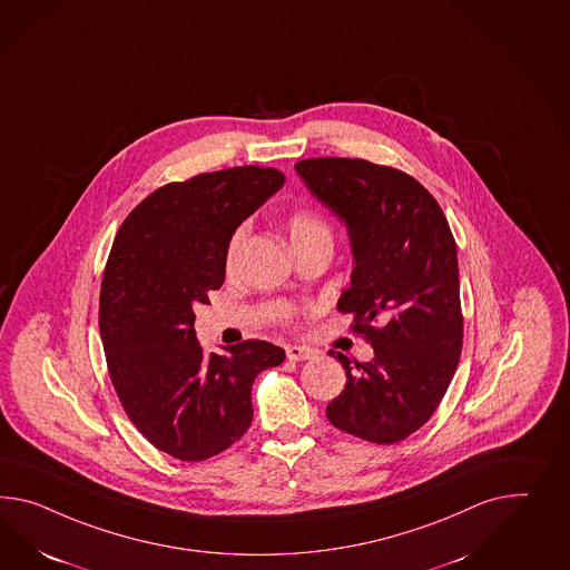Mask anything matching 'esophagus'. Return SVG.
<instances>
[{
  "instance_id": "1",
  "label": "esophagus",
  "mask_w": 570,
  "mask_h": 570,
  "mask_svg": "<svg viewBox=\"0 0 570 570\" xmlns=\"http://www.w3.org/2000/svg\"><path fill=\"white\" fill-rule=\"evenodd\" d=\"M285 351H287V357L292 362H306V360L314 357V351L309 350V347H304V345H289Z\"/></svg>"
}]
</instances>
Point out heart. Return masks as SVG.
<instances>
[{
    "mask_svg": "<svg viewBox=\"0 0 570 570\" xmlns=\"http://www.w3.org/2000/svg\"><path fill=\"white\" fill-rule=\"evenodd\" d=\"M287 229H289V239H292V246H299V244H306L312 239H331V229L324 220L316 215V213H309V210H295L289 220H287ZM244 229H237L232 242H229V249H227V261L234 263L235 254L244 242Z\"/></svg>",
    "mask_w": 570,
    "mask_h": 570,
    "instance_id": "b5f03b06",
    "label": "heart"
}]
</instances>
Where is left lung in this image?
Instances as JSON below:
<instances>
[{
    "mask_svg": "<svg viewBox=\"0 0 570 570\" xmlns=\"http://www.w3.org/2000/svg\"><path fill=\"white\" fill-rule=\"evenodd\" d=\"M295 171L347 229L353 271L336 309L355 312L374 350L355 365L336 353L347 382L326 417L367 442L407 439L439 407L463 345L451 227L432 194L391 167L328 157Z\"/></svg>",
    "mask_w": 570,
    "mask_h": 570,
    "instance_id": "left-lung-1",
    "label": "left lung"
}]
</instances>
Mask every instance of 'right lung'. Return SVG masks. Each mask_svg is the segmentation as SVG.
Wrapping results in <instances>:
<instances>
[{"label": "right lung", "mask_w": 570, "mask_h": 570, "mask_svg": "<svg viewBox=\"0 0 570 570\" xmlns=\"http://www.w3.org/2000/svg\"><path fill=\"white\" fill-rule=\"evenodd\" d=\"M283 184L256 165L203 174L153 191L117 232L99 302L109 376L140 434L181 461L242 439L254 379L285 360L266 341L206 355L194 328V309L225 281L235 229Z\"/></svg>", "instance_id": "1"}]
</instances>
